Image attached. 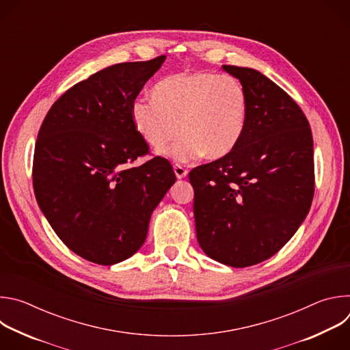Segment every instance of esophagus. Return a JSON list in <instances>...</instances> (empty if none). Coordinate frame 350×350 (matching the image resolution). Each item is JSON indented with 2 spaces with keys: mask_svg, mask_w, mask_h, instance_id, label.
I'll return each instance as SVG.
<instances>
[{
  "mask_svg": "<svg viewBox=\"0 0 350 350\" xmlns=\"http://www.w3.org/2000/svg\"><path fill=\"white\" fill-rule=\"evenodd\" d=\"M173 169H174V173H176V177L177 178H184L187 174H188V172H187V169H184L181 165H178V163H176L174 166H173Z\"/></svg>",
  "mask_w": 350,
  "mask_h": 350,
  "instance_id": "esophagus-1",
  "label": "esophagus"
}]
</instances>
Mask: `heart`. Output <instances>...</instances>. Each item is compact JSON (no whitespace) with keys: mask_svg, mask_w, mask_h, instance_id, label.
<instances>
[{"mask_svg":"<svg viewBox=\"0 0 350 350\" xmlns=\"http://www.w3.org/2000/svg\"><path fill=\"white\" fill-rule=\"evenodd\" d=\"M155 96H137L131 119L138 134L155 149L178 162L201 155L220 159L243 137L247 124V94L242 83L228 75L184 72L161 80Z\"/></svg>","mask_w":350,"mask_h":350,"instance_id":"b5f03b06","label":"heart"}]
</instances>
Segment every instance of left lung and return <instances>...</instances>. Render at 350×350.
<instances>
[{
    "instance_id": "left-lung-1",
    "label": "left lung",
    "mask_w": 350,
    "mask_h": 350,
    "mask_svg": "<svg viewBox=\"0 0 350 350\" xmlns=\"http://www.w3.org/2000/svg\"><path fill=\"white\" fill-rule=\"evenodd\" d=\"M247 94V124L228 155L192 169L196 239L212 259L247 267L273 255L308 216L313 137L293 99L251 68L223 65Z\"/></svg>"
}]
</instances>
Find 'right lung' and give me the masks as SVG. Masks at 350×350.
Wrapping results in <instances>:
<instances>
[{
	"label": "right lung",
	"mask_w": 350,
	"mask_h": 350,
	"mask_svg": "<svg viewBox=\"0 0 350 350\" xmlns=\"http://www.w3.org/2000/svg\"><path fill=\"white\" fill-rule=\"evenodd\" d=\"M165 59L96 72L61 95L40 127L33 158L37 204L61 241L88 262L111 266L133 256L176 181L161 157L129 166L149 151L131 104Z\"/></svg>",
	"instance_id": "obj_1"
}]
</instances>
